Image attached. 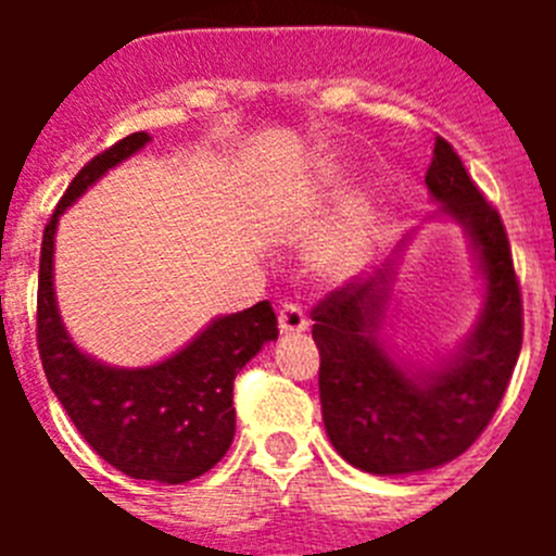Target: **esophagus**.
I'll list each match as a JSON object with an SVG mask.
<instances>
[{
    "instance_id": "obj_1",
    "label": "esophagus",
    "mask_w": 556,
    "mask_h": 556,
    "mask_svg": "<svg viewBox=\"0 0 556 556\" xmlns=\"http://www.w3.org/2000/svg\"><path fill=\"white\" fill-rule=\"evenodd\" d=\"M278 328H281V333H303L308 328L306 312L298 303H287L278 314Z\"/></svg>"
}]
</instances>
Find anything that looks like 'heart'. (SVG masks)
<instances>
[{"label":"heart","instance_id":"heart-1","mask_svg":"<svg viewBox=\"0 0 556 556\" xmlns=\"http://www.w3.org/2000/svg\"><path fill=\"white\" fill-rule=\"evenodd\" d=\"M317 189L306 191V198L289 200L273 208V219L283 223L292 219L298 205L314 200ZM372 258V223H370V208L367 205H356L351 214L339 219L320 242L314 244L312 250V269L317 278L328 283H348L353 278L365 273L367 264Z\"/></svg>","mask_w":556,"mask_h":556}]
</instances>
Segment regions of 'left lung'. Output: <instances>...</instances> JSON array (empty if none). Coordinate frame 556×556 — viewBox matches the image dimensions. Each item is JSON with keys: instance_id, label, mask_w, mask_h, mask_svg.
<instances>
[{"instance_id": "obj_1", "label": "left lung", "mask_w": 556, "mask_h": 556, "mask_svg": "<svg viewBox=\"0 0 556 556\" xmlns=\"http://www.w3.org/2000/svg\"><path fill=\"white\" fill-rule=\"evenodd\" d=\"M426 186L437 203L426 223L459 225L481 281L479 314L459 345L431 365L387 345L397 278L417 228L367 281L348 283L312 312L326 434L348 465L372 476L420 473L465 454L498 409L523 339L504 223L445 139L434 141Z\"/></svg>"}]
</instances>
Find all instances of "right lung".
Returning <instances> with one entry per match:
<instances>
[{"label":"right lung","mask_w":556,"mask_h":556,"mask_svg":"<svg viewBox=\"0 0 556 556\" xmlns=\"http://www.w3.org/2000/svg\"><path fill=\"white\" fill-rule=\"evenodd\" d=\"M147 144L150 132H130L88 161L49 219L38 273V353L66 415L108 465L130 479L184 484L214 468L233 443V378L278 339V320L269 301L219 314L184 348L144 367L108 365L72 339L55 294L58 223L97 180Z\"/></svg>","instance_id":"right-lung-1"}]
</instances>
